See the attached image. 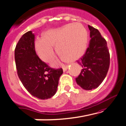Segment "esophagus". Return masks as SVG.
Masks as SVG:
<instances>
[{
    "label": "esophagus",
    "instance_id": "34e87169",
    "mask_svg": "<svg viewBox=\"0 0 126 126\" xmlns=\"http://www.w3.org/2000/svg\"><path fill=\"white\" fill-rule=\"evenodd\" d=\"M68 65L63 66V71H66V70H67V69H68Z\"/></svg>",
    "mask_w": 126,
    "mask_h": 126
}]
</instances>
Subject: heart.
<instances>
[{
	"label": "heart",
	"instance_id": "heart-1",
	"mask_svg": "<svg viewBox=\"0 0 126 126\" xmlns=\"http://www.w3.org/2000/svg\"><path fill=\"white\" fill-rule=\"evenodd\" d=\"M88 34L84 26L79 23H69L56 29L47 30L43 37L35 42V48L40 58L50 63L58 53L63 60L70 62L78 60L84 53L88 45ZM57 63H54L56 66Z\"/></svg>",
	"mask_w": 126,
	"mask_h": 126
}]
</instances>
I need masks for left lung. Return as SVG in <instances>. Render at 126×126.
I'll use <instances>...</instances> for the list:
<instances>
[{
  "mask_svg": "<svg viewBox=\"0 0 126 126\" xmlns=\"http://www.w3.org/2000/svg\"><path fill=\"white\" fill-rule=\"evenodd\" d=\"M90 30L89 46L85 53L77 62L82 66L77 84L85 90H91L101 84L108 73L110 64V54L106 40L98 30L88 25Z\"/></svg>",
  "mask_w": 126,
  "mask_h": 126,
  "instance_id": "obj_1",
  "label": "left lung"
}]
</instances>
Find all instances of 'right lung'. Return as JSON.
Instances as JSON below:
<instances>
[{"mask_svg":"<svg viewBox=\"0 0 126 126\" xmlns=\"http://www.w3.org/2000/svg\"><path fill=\"white\" fill-rule=\"evenodd\" d=\"M17 75L25 89L34 97L47 99L55 95L63 69L52 68L40 59L32 31L22 35L15 49Z\"/></svg>","mask_w":126,"mask_h":126,"instance_id":"add662e5","label":"right lung"}]
</instances>
